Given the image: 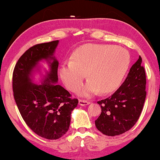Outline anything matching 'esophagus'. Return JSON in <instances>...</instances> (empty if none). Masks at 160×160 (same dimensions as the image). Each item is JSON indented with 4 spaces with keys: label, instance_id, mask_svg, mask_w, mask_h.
Instances as JSON below:
<instances>
[{
    "label": "esophagus",
    "instance_id": "esophagus-1",
    "mask_svg": "<svg viewBox=\"0 0 160 160\" xmlns=\"http://www.w3.org/2000/svg\"><path fill=\"white\" fill-rule=\"evenodd\" d=\"M90 103V101H89L88 100H82V99H80L79 101H78V103H79V105H81V106L88 105Z\"/></svg>",
    "mask_w": 160,
    "mask_h": 160
}]
</instances>
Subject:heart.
Listing matches in <instances>:
<instances>
[{
  "mask_svg": "<svg viewBox=\"0 0 160 160\" xmlns=\"http://www.w3.org/2000/svg\"><path fill=\"white\" fill-rule=\"evenodd\" d=\"M130 64L129 53L121 47L110 45H88L76 51L72 59L62 63L59 72L65 86L76 91L86 78H90L78 90L84 96L110 92L119 86Z\"/></svg>",
  "mask_w": 160,
  "mask_h": 160,
  "instance_id": "heart-1",
  "label": "heart"
}]
</instances>
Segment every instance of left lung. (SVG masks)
<instances>
[{"instance_id": "obj_1", "label": "left lung", "mask_w": 160, "mask_h": 160, "mask_svg": "<svg viewBox=\"0 0 160 160\" xmlns=\"http://www.w3.org/2000/svg\"><path fill=\"white\" fill-rule=\"evenodd\" d=\"M142 58L132 65L123 84L109 98L98 101L101 113L96 128L107 136L119 135L138 121L146 97V76Z\"/></svg>"}]
</instances>
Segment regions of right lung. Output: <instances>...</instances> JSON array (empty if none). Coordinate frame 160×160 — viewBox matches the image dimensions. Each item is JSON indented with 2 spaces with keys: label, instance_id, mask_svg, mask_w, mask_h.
<instances>
[{
  "label": "right lung",
  "instance_id": "obj_1",
  "mask_svg": "<svg viewBox=\"0 0 160 160\" xmlns=\"http://www.w3.org/2000/svg\"><path fill=\"white\" fill-rule=\"evenodd\" d=\"M58 40L31 47L16 63L12 75V89L16 104L27 126L37 135L57 140L69 129L70 115L78 100L60 85L59 62L52 57ZM53 59L51 72L42 85L30 82V73L39 60Z\"/></svg>",
  "mask_w": 160,
  "mask_h": 160
}]
</instances>
